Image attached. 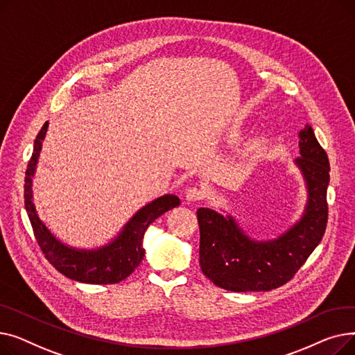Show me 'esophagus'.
I'll return each mask as SVG.
<instances>
[{"mask_svg": "<svg viewBox=\"0 0 355 355\" xmlns=\"http://www.w3.org/2000/svg\"><path fill=\"white\" fill-rule=\"evenodd\" d=\"M204 196H206V193H204L202 189H198V187H190V189H187V191H185V200L190 202L202 200Z\"/></svg>", "mask_w": 355, "mask_h": 355, "instance_id": "1", "label": "esophagus"}]
</instances>
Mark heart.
Listing matches in <instances>:
<instances>
[{
	"label": "heart",
	"mask_w": 355,
	"mask_h": 355,
	"mask_svg": "<svg viewBox=\"0 0 355 355\" xmlns=\"http://www.w3.org/2000/svg\"><path fill=\"white\" fill-rule=\"evenodd\" d=\"M265 144V137L263 135H256L253 138L249 139V142L245 145V149H243V155L245 157H253L256 155L260 149H262Z\"/></svg>",
	"instance_id": "1"
}]
</instances>
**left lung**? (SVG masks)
<instances>
[{
    "instance_id": "obj_1",
    "label": "left lung",
    "mask_w": 355,
    "mask_h": 355,
    "mask_svg": "<svg viewBox=\"0 0 355 355\" xmlns=\"http://www.w3.org/2000/svg\"><path fill=\"white\" fill-rule=\"evenodd\" d=\"M300 158L306 202L301 217L275 239H252L232 214L197 210L200 266L210 281L232 292L270 291L285 285L320 245L328 221L329 161L311 125L300 130Z\"/></svg>"
}]
</instances>
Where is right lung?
<instances>
[{"mask_svg": "<svg viewBox=\"0 0 355 355\" xmlns=\"http://www.w3.org/2000/svg\"><path fill=\"white\" fill-rule=\"evenodd\" d=\"M47 128L49 122L43 125L34 141L33 155L24 180V206L35 239L49 262L66 277L93 285L118 284L126 279L142 262L145 254L144 236L146 229L159 216L180 206L181 201L174 194H165L145 204L129 218V221H126L122 230L103 246L80 249L66 245L40 218L33 196V178L37 164H39Z\"/></svg>", "mask_w": 355, "mask_h": 355, "instance_id": "obj_1", "label": "right lung"}]
</instances>
